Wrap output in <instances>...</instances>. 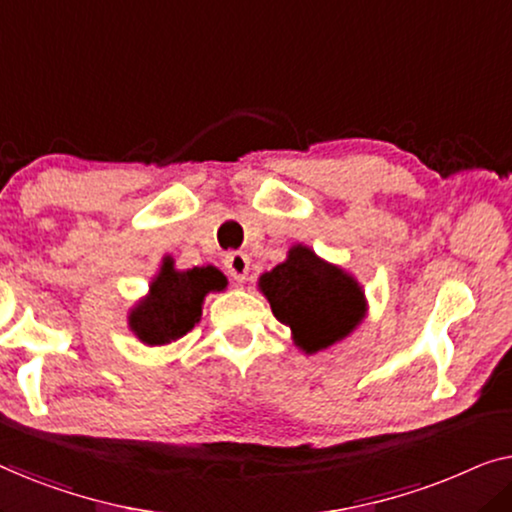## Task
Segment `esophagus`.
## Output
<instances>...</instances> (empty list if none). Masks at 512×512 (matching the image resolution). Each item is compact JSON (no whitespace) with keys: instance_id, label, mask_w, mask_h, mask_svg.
I'll return each mask as SVG.
<instances>
[{"instance_id":"obj_1","label":"esophagus","mask_w":512,"mask_h":512,"mask_svg":"<svg viewBox=\"0 0 512 512\" xmlns=\"http://www.w3.org/2000/svg\"><path fill=\"white\" fill-rule=\"evenodd\" d=\"M223 265H226L228 275L235 282H244L249 275V256L242 254V251H230V254L223 256Z\"/></svg>"}]
</instances>
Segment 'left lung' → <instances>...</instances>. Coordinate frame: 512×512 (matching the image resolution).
Here are the masks:
<instances>
[{
  "mask_svg": "<svg viewBox=\"0 0 512 512\" xmlns=\"http://www.w3.org/2000/svg\"><path fill=\"white\" fill-rule=\"evenodd\" d=\"M272 314L291 328L293 342L314 354L347 338L366 312L361 286L312 249L293 247L289 258L261 277Z\"/></svg>",
  "mask_w": 512,
  "mask_h": 512,
  "instance_id": "left-lung-1",
  "label": "left lung"
}]
</instances>
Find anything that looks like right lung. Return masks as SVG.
<instances>
[{
    "label": "right lung",
    "instance_id": "obj_1",
    "mask_svg": "<svg viewBox=\"0 0 512 512\" xmlns=\"http://www.w3.org/2000/svg\"><path fill=\"white\" fill-rule=\"evenodd\" d=\"M221 289H226V277L212 265L179 272L165 261L151 282L149 296L132 310L130 328L144 345L179 340L200 321L207 293Z\"/></svg>",
    "mask_w": 512,
    "mask_h": 512
}]
</instances>
